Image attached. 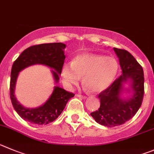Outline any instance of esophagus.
Returning a JSON list of instances; mask_svg holds the SVG:
<instances>
[{
  "instance_id": "34e87169",
  "label": "esophagus",
  "mask_w": 154,
  "mask_h": 154,
  "mask_svg": "<svg viewBox=\"0 0 154 154\" xmlns=\"http://www.w3.org/2000/svg\"><path fill=\"white\" fill-rule=\"evenodd\" d=\"M77 97H80V98H83V99H87V97L86 96H82V95L80 94H77L76 95Z\"/></svg>"
}]
</instances>
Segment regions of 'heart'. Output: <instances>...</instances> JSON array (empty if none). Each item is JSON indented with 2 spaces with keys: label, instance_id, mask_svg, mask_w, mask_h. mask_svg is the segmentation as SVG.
<instances>
[{
  "label": "heart",
  "instance_id": "heart-1",
  "mask_svg": "<svg viewBox=\"0 0 154 154\" xmlns=\"http://www.w3.org/2000/svg\"><path fill=\"white\" fill-rule=\"evenodd\" d=\"M118 71L117 61L111 57L84 53L77 55L72 64L62 68V78L68 86L77 85L80 77L92 93H100L109 87Z\"/></svg>",
  "mask_w": 154,
  "mask_h": 154
}]
</instances>
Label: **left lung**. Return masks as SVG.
I'll return each mask as SVG.
<instances>
[{
    "instance_id": "8db88e82",
    "label": "left lung",
    "mask_w": 154,
    "mask_h": 154,
    "mask_svg": "<svg viewBox=\"0 0 154 154\" xmlns=\"http://www.w3.org/2000/svg\"><path fill=\"white\" fill-rule=\"evenodd\" d=\"M119 57L122 70V75L110 87L99 94L100 107L90 113L97 123L106 127H116L125 123L134 116L143 102L144 93V77L140 64L131 53L124 49L113 48ZM130 83L132 95L128 98H122L124 85Z\"/></svg>"
}]
</instances>
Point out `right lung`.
Wrapping results in <instances>:
<instances>
[{"label": "right lung", "instance_id": "1", "mask_svg": "<svg viewBox=\"0 0 154 154\" xmlns=\"http://www.w3.org/2000/svg\"><path fill=\"white\" fill-rule=\"evenodd\" d=\"M65 47L66 45L61 42L35 45L24 50L13 64L10 84L11 103L17 114L26 122L39 125L52 122L61 114L68 100L74 97V93L55 86L48 100L42 106L31 109L21 105L14 95L19 73L34 64H42L53 69L51 73L57 84L65 60L64 52Z\"/></svg>", "mask_w": 154, "mask_h": 154}]
</instances>
